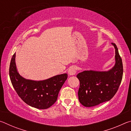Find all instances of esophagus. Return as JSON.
<instances>
[{
	"mask_svg": "<svg viewBox=\"0 0 131 131\" xmlns=\"http://www.w3.org/2000/svg\"><path fill=\"white\" fill-rule=\"evenodd\" d=\"M76 73V69L74 66H72L68 70V73L70 76H73Z\"/></svg>",
	"mask_w": 131,
	"mask_h": 131,
	"instance_id": "esophagus-1",
	"label": "esophagus"
}]
</instances>
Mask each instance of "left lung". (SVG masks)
Wrapping results in <instances>:
<instances>
[{
  "label": "left lung",
  "instance_id": "obj_1",
  "mask_svg": "<svg viewBox=\"0 0 131 131\" xmlns=\"http://www.w3.org/2000/svg\"><path fill=\"white\" fill-rule=\"evenodd\" d=\"M115 64L107 71L84 70L77 75L80 81L79 100L85 107H92L110 101L116 94L123 78V66L114 43Z\"/></svg>",
  "mask_w": 131,
  "mask_h": 131
}]
</instances>
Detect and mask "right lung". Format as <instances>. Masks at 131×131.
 <instances>
[{
    "label": "right lung",
    "instance_id": "right-lung-1",
    "mask_svg": "<svg viewBox=\"0 0 131 131\" xmlns=\"http://www.w3.org/2000/svg\"><path fill=\"white\" fill-rule=\"evenodd\" d=\"M9 75L13 87L22 100L39 109L49 108L57 101L59 91L68 79V74L63 73L43 80L26 79L18 72L15 53L10 62Z\"/></svg>",
    "mask_w": 131,
    "mask_h": 131
}]
</instances>
